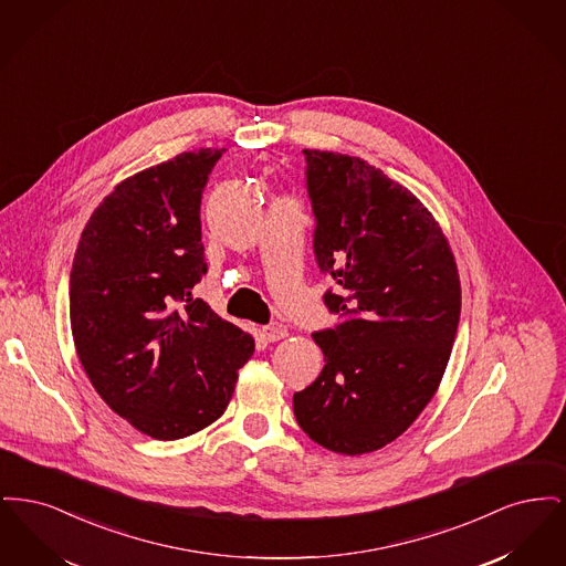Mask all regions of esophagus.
I'll return each mask as SVG.
<instances>
[{
  "label": "esophagus",
  "instance_id": "esophagus-1",
  "mask_svg": "<svg viewBox=\"0 0 566 566\" xmlns=\"http://www.w3.org/2000/svg\"><path fill=\"white\" fill-rule=\"evenodd\" d=\"M261 335H263L265 342H280V339H284L289 335V331H286L284 324L271 323L261 328Z\"/></svg>",
  "mask_w": 566,
  "mask_h": 566
}]
</instances>
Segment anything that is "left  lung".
<instances>
[{
  "instance_id": "8db88e82",
  "label": "left lung",
  "mask_w": 566,
  "mask_h": 566,
  "mask_svg": "<svg viewBox=\"0 0 566 566\" xmlns=\"http://www.w3.org/2000/svg\"><path fill=\"white\" fill-rule=\"evenodd\" d=\"M303 153L316 261L339 284L324 303L346 321L314 333L326 363L293 407L312 441L360 457L403 434L441 384L460 321L457 259L429 208L379 167Z\"/></svg>"
}]
</instances>
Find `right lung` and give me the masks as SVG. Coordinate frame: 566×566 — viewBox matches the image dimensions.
<instances>
[{"label": "right lung", "instance_id": "add662e5", "mask_svg": "<svg viewBox=\"0 0 566 566\" xmlns=\"http://www.w3.org/2000/svg\"><path fill=\"white\" fill-rule=\"evenodd\" d=\"M222 153L189 150L118 182L74 254L70 324L82 367L114 413L161 441L216 422L254 352L250 335L190 295L206 273L201 192Z\"/></svg>", "mask_w": 566, "mask_h": 566}]
</instances>
